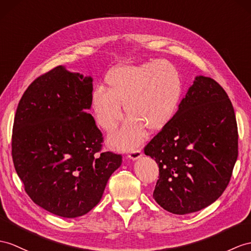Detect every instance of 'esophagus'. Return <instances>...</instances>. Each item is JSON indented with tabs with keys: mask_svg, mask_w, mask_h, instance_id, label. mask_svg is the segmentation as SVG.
<instances>
[{
	"mask_svg": "<svg viewBox=\"0 0 251 251\" xmlns=\"http://www.w3.org/2000/svg\"><path fill=\"white\" fill-rule=\"evenodd\" d=\"M142 156H143V153L139 150H133L129 153V157H130V160H132V161L139 160V158Z\"/></svg>",
	"mask_w": 251,
	"mask_h": 251,
	"instance_id": "34e87169",
	"label": "esophagus"
}]
</instances>
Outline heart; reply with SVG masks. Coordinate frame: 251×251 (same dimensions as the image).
<instances>
[{
    "label": "heart",
    "mask_w": 251,
    "mask_h": 251,
    "mask_svg": "<svg viewBox=\"0 0 251 251\" xmlns=\"http://www.w3.org/2000/svg\"><path fill=\"white\" fill-rule=\"evenodd\" d=\"M106 85L107 89H95L91 107L98 126L109 133L124 118V105L129 117L108 137L109 146L120 151L142 144L146 129L152 133L164 129L174 118L182 94L180 73L167 60L119 66L109 72Z\"/></svg>",
    "instance_id": "b5f03b06"
}]
</instances>
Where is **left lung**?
I'll return each instance as SVG.
<instances>
[{"label":"left lung","instance_id":"1","mask_svg":"<svg viewBox=\"0 0 251 251\" xmlns=\"http://www.w3.org/2000/svg\"><path fill=\"white\" fill-rule=\"evenodd\" d=\"M237 139L228 95L213 78L195 77L172 121L145 147L160 168L154 200L178 215L215 202L229 184Z\"/></svg>","mask_w":251,"mask_h":251}]
</instances>
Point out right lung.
Returning <instances> with one entry per match:
<instances>
[{
    "label": "right lung",
    "mask_w": 251,
    "mask_h": 251,
    "mask_svg": "<svg viewBox=\"0 0 251 251\" xmlns=\"http://www.w3.org/2000/svg\"><path fill=\"white\" fill-rule=\"evenodd\" d=\"M93 77L58 66L23 94L14 121L16 172L34 202L57 216L85 215L100 202L122 156L101 152L102 133L88 114Z\"/></svg>",
    "instance_id": "add662e5"
}]
</instances>
